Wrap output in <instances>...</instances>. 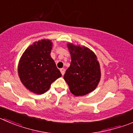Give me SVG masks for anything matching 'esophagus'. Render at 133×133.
Returning <instances> with one entry per match:
<instances>
[{"mask_svg": "<svg viewBox=\"0 0 133 133\" xmlns=\"http://www.w3.org/2000/svg\"><path fill=\"white\" fill-rule=\"evenodd\" d=\"M60 72L61 74H62V75H64V74H65V69H64V68H62V69H60Z\"/></svg>", "mask_w": 133, "mask_h": 133, "instance_id": "obj_1", "label": "esophagus"}]
</instances>
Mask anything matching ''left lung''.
<instances>
[{
  "label": "left lung",
  "mask_w": 133,
  "mask_h": 133,
  "mask_svg": "<svg viewBox=\"0 0 133 133\" xmlns=\"http://www.w3.org/2000/svg\"><path fill=\"white\" fill-rule=\"evenodd\" d=\"M71 64L64 76L69 90L75 96L86 95L95 90L101 78L99 62L95 52L85 46L67 44Z\"/></svg>",
  "instance_id": "1"
}]
</instances>
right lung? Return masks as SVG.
<instances>
[{"instance_id": "add662e5", "label": "right lung", "mask_w": 133, "mask_h": 133, "mask_svg": "<svg viewBox=\"0 0 133 133\" xmlns=\"http://www.w3.org/2000/svg\"><path fill=\"white\" fill-rule=\"evenodd\" d=\"M52 48L51 40L41 39L27 47L19 59L18 71L21 82L27 90L37 95L46 92L62 76L50 56Z\"/></svg>"}]
</instances>
